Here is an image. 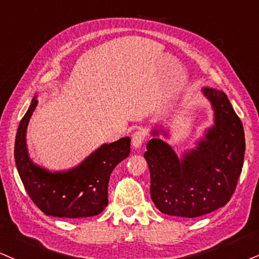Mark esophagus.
Listing matches in <instances>:
<instances>
[{"label":"esophagus","mask_w":259,"mask_h":259,"mask_svg":"<svg viewBox=\"0 0 259 259\" xmlns=\"http://www.w3.org/2000/svg\"><path fill=\"white\" fill-rule=\"evenodd\" d=\"M144 140H145L144 132H143L142 130L136 131V132L132 135V146L135 149H138L142 146L143 143H144Z\"/></svg>","instance_id":"obj_1"}]
</instances>
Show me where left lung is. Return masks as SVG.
I'll return each instance as SVG.
<instances>
[{
	"label": "left lung",
	"instance_id": "left-lung-1",
	"mask_svg": "<svg viewBox=\"0 0 259 259\" xmlns=\"http://www.w3.org/2000/svg\"><path fill=\"white\" fill-rule=\"evenodd\" d=\"M213 109V124L181 157L168 143L162 128L151 131L144 157L150 169V193L161 212L180 218H198L229 202L241 174L245 154L244 127L227 95L203 88Z\"/></svg>",
	"mask_w": 259,
	"mask_h": 259
}]
</instances>
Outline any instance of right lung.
Listing matches in <instances>:
<instances>
[{
  "instance_id": "right-lung-1",
  "label": "right lung",
  "mask_w": 259,
  "mask_h": 259,
  "mask_svg": "<svg viewBox=\"0 0 259 259\" xmlns=\"http://www.w3.org/2000/svg\"><path fill=\"white\" fill-rule=\"evenodd\" d=\"M37 96L19 123L15 137V164L25 190L36 205L54 218H90L108 205V184L114 168L128 157L131 138L103 144L81 163L68 170L52 171L30 158L26 131L37 107Z\"/></svg>"
}]
</instances>
